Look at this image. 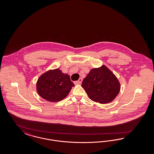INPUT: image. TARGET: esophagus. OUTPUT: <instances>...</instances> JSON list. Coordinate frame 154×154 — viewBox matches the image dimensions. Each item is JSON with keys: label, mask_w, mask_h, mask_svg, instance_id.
<instances>
[{"label": "esophagus", "mask_w": 154, "mask_h": 154, "mask_svg": "<svg viewBox=\"0 0 154 154\" xmlns=\"http://www.w3.org/2000/svg\"><path fill=\"white\" fill-rule=\"evenodd\" d=\"M82 79L80 78L78 81H75V82H74V84H75V85H81V83H82Z\"/></svg>", "instance_id": "1"}]
</instances>
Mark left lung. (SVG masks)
<instances>
[{"label":"left lung","mask_w":154,"mask_h":154,"mask_svg":"<svg viewBox=\"0 0 154 154\" xmlns=\"http://www.w3.org/2000/svg\"><path fill=\"white\" fill-rule=\"evenodd\" d=\"M81 86L91 100L101 104L112 102L121 88L116 75L104 65L91 69Z\"/></svg>","instance_id":"1"}]
</instances>
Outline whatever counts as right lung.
<instances>
[{
	"mask_svg": "<svg viewBox=\"0 0 154 154\" xmlns=\"http://www.w3.org/2000/svg\"><path fill=\"white\" fill-rule=\"evenodd\" d=\"M75 86L70 76L57 68L49 70L42 74L37 82L38 94L48 102H57L68 95Z\"/></svg>",
	"mask_w": 154,
	"mask_h": 154,
	"instance_id": "obj_1",
	"label": "right lung"
}]
</instances>
